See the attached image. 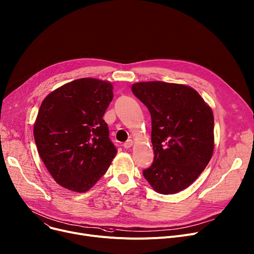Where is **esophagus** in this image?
<instances>
[{
	"instance_id": "obj_1",
	"label": "esophagus",
	"mask_w": 254,
	"mask_h": 254,
	"mask_svg": "<svg viewBox=\"0 0 254 254\" xmlns=\"http://www.w3.org/2000/svg\"><path fill=\"white\" fill-rule=\"evenodd\" d=\"M132 146V141L131 140H128V141H127L125 144H124V147L126 148V149H128V148H130Z\"/></svg>"
}]
</instances>
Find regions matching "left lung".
Returning a JSON list of instances; mask_svg holds the SVG:
<instances>
[{
	"label": "left lung",
	"instance_id": "1",
	"mask_svg": "<svg viewBox=\"0 0 254 254\" xmlns=\"http://www.w3.org/2000/svg\"><path fill=\"white\" fill-rule=\"evenodd\" d=\"M131 91L151 115L154 160L144 178L164 195L189 187L213 153L211 108L185 84L145 81L133 83Z\"/></svg>",
	"mask_w": 254,
	"mask_h": 254
}]
</instances>
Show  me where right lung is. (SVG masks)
<instances>
[{
    "label": "right lung",
    "instance_id": "right-lung-1",
    "mask_svg": "<svg viewBox=\"0 0 254 254\" xmlns=\"http://www.w3.org/2000/svg\"><path fill=\"white\" fill-rule=\"evenodd\" d=\"M108 81L84 77L49 94L33 127L39 154L57 184L90 190L116 155L103 115L113 99Z\"/></svg>",
    "mask_w": 254,
    "mask_h": 254
}]
</instances>
